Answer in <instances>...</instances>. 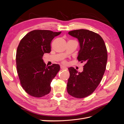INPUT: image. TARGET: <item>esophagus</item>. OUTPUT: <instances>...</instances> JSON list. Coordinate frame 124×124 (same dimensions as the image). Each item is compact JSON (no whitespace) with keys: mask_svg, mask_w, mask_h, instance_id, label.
<instances>
[{"mask_svg":"<svg viewBox=\"0 0 124 124\" xmlns=\"http://www.w3.org/2000/svg\"><path fill=\"white\" fill-rule=\"evenodd\" d=\"M61 68L62 69H67V67H65V66H62V65L61 66Z\"/></svg>","mask_w":124,"mask_h":124,"instance_id":"34e87169","label":"esophagus"}]
</instances>
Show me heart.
<instances>
[{
	"label": "heart",
	"mask_w": 124,
	"mask_h": 124,
	"mask_svg": "<svg viewBox=\"0 0 124 124\" xmlns=\"http://www.w3.org/2000/svg\"><path fill=\"white\" fill-rule=\"evenodd\" d=\"M63 63H66V62H63Z\"/></svg>",
	"instance_id": "1"
}]
</instances>
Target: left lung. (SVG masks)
I'll use <instances>...</instances> for the list:
<instances>
[{"label": "left lung", "instance_id": "1", "mask_svg": "<svg viewBox=\"0 0 124 124\" xmlns=\"http://www.w3.org/2000/svg\"><path fill=\"white\" fill-rule=\"evenodd\" d=\"M68 33L78 40L80 50L77 58L85 65L82 72L73 67L68 68L67 92L75 98H83L91 95L102 80L108 59L107 47L102 37L92 31L82 29Z\"/></svg>", "mask_w": 124, "mask_h": 124}]
</instances>
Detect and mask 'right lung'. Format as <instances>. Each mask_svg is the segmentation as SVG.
Instances as JSON below:
<instances>
[{
	"label": "right lung",
	"mask_w": 124,
	"mask_h": 124,
	"mask_svg": "<svg viewBox=\"0 0 124 124\" xmlns=\"http://www.w3.org/2000/svg\"><path fill=\"white\" fill-rule=\"evenodd\" d=\"M61 32L34 30L21 40L17 48L16 63L20 84L31 96L40 98L51 92V83L60 70L58 64L46 66L42 57L50 53L51 42Z\"/></svg>",
	"instance_id": "right-lung-1"
}]
</instances>
